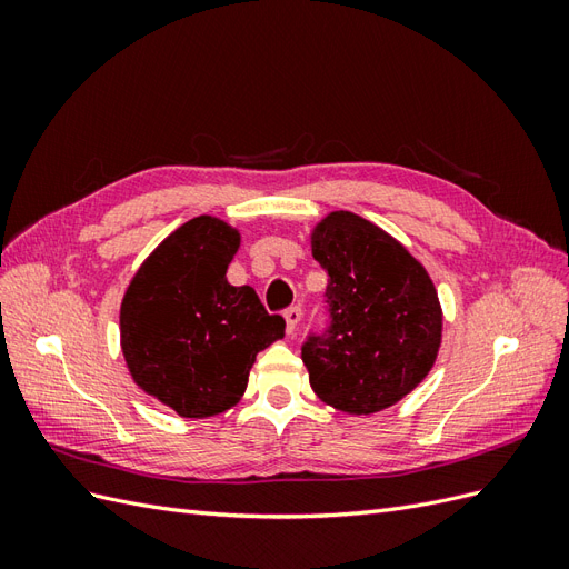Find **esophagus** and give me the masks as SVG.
<instances>
[{"instance_id": "34e87169", "label": "esophagus", "mask_w": 569, "mask_h": 569, "mask_svg": "<svg viewBox=\"0 0 569 569\" xmlns=\"http://www.w3.org/2000/svg\"><path fill=\"white\" fill-rule=\"evenodd\" d=\"M301 318H303L301 306H289V308H287V311H284V320H287V332H289V335L297 330V325L301 322Z\"/></svg>"}]
</instances>
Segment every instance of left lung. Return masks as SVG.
Returning a JSON list of instances; mask_svg holds the SVG:
<instances>
[{"mask_svg": "<svg viewBox=\"0 0 569 569\" xmlns=\"http://www.w3.org/2000/svg\"><path fill=\"white\" fill-rule=\"evenodd\" d=\"M327 272L322 330H308L301 360L325 403L351 416L393 406L432 370L441 308L425 268L393 237L349 211L313 232Z\"/></svg>", "mask_w": 569, "mask_h": 569, "instance_id": "1", "label": "left lung"}]
</instances>
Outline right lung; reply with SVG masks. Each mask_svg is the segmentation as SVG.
<instances>
[{"mask_svg": "<svg viewBox=\"0 0 569 569\" xmlns=\"http://www.w3.org/2000/svg\"><path fill=\"white\" fill-rule=\"evenodd\" d=\"M239 234L199 216L168 234L120 306V343L132 380L182 418L228 410L247 389L256 353L284 337L256 291L226 272Z\"/></svg>", "mask_w": 569, "mask_h": 569, "instance_id": "add662e5", "label": "right lung"}]
</instances>
